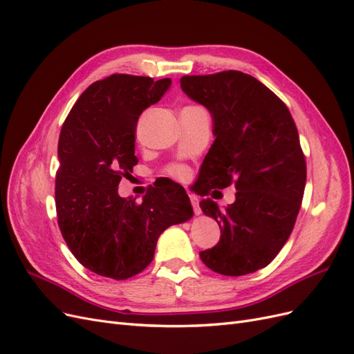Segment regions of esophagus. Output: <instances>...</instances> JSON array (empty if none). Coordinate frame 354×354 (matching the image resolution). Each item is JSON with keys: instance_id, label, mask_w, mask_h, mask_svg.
<instances>
[{"instance_id": "obj_1", "label": "esophagus", "mask_w": 354, "mask_h": 354, "mask_svg": "<svg viewBox=\"0 0 354 354\" xmlns=\"http://www.w3.org/2000/svg\"><path fill=\"white\" fill-rule=\"evenodd\" d=\"M190 198V202H192V207H194V211L196 216H199L201 214V207H199V198L196 195H189Z\"/></svg>"}]
</instances>
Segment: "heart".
Segmentation results:
<instances>
[{
	"label": "heart",
	"mask_w": 354,
	"mask_h": 354,
	"mask_svg": "<svg viewBox=\"0 0 354 354\" xmlns=\"http://www.w3.org/2000/svg\"><path fill=\"white\" fill-rule=\"evenodd\" d=\"M169 173L173 174L174 177H185L186 176L185 168H181V167H173L169 169Z\"/></svg>",
	"instance_id": "b5f03b06"
}]
</instances>
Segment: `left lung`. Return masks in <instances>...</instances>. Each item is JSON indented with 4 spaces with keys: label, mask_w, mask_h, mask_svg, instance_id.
Returning a JSON list of instances; mask_svg holds the SVG:
<instances>
[{
    "label": "left lung",
    "mask_w": 354,
    "mask_h": 354,
    "mask_svg": "<svg viewBox=\"0 0 354 354\" xmlns=\"http://www.w3.org/2000/svg\"><path fill=\"white\" fill-rule=\"evenodd\" d=\"M180 87L212 118L216 140L199 174L212 186L205 192L236 187L226 208L209 198L199 202L221 230L201 260L224 276L254 273L279 254L301 207L307 174L295 122L273 91L239 71L186 75Z\"/></svg>",
    "instance_id": "left-lung-1"
}]
</instances>
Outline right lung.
I'll return each mask as SVG.
<instances>
[{"label": "right lung", "instance_id": "add662e5", "mask_svg": "<svg viewBox=\"0 0 354 354\" xmlns=\"http://www.w3.org/2000/svg\"><path fill=\"white\" fill-rule=\"evenodd\" d=\"M171 80L115 73L95 81L71 109L59 137L56 209L62 236L84 267L116 281L145 270L159 234L194 217L185 189L151 192L142 203L118 195L138 162V116Z\"/></svg>", "mask_w": 354, "mask_h": 354}]
</instances>
